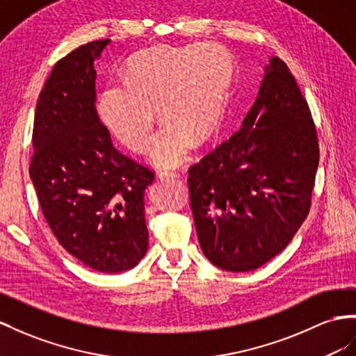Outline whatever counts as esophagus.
Wrapping results in <instances>:
<instances>
[{"instance_id":"obj_1","label":"esophagus","mask_w":356,"mask_h":356,"mask_svg":"<svg viewBox=\"0 0 356 356\" xmlns=\"http://www.w3.org/2000/svg\"><path fill=\"white\" fill-rule=\"evenodd\" d=\"M177 172L172 171V170H161L158 171V177L159 179H168V177H176Z\"/></svg>"}]
</instances>
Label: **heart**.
<instances>
[{
    "label": "heart",
    "instance_id": "obj_1",
    "mask_svg": "<svg viewBox=\"0 0 356 356\" xmlns=\"http://www.w3.org/2000/svg\"><path fill=\"white\" fill-rule=\"evenodd\" d=\"M234 61L220 44L156 47L135 56L124 69L126 86H109L99 113L115 138L135 153L152 145L158 109L165 123L152 152L158 165H176L193 144L220 132Z\"/></svg>",
    "mask_w": 356,
    "mask_h": 356
}]
</instances>
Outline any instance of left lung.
<instances>
[{"label": "left lung", "mask_w": 356, "mask_h": 356, "mask_svg": "<svg viewBox=\"0 0 356 356\" xmlns=\"http://www.w3.org/2000/svg\"><path fill=\"white\" fill-rule=\"evenodd\" d=\"M241 129L188 170L200 247L215 266L248 272L284 250L309 212L318 165L307 100L278 57Z\"/></svg>", "instance_id": "obj_1"}]
</instances>
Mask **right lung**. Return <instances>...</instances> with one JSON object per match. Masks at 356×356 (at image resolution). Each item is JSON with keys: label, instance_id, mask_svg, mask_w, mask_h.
<instances>
[{"label": "right lung", "instance_id": "obj_1", "mask_svg": "<svg viewBox=\"0 0 356 356\" xmlns=\"http://www.w3.org/2000/svg\"><path fill=\"white\" fill-rule=\"evenodd\" d=\"M108 43L81 44L52 67L35 105L30 177L61 247L117 273L147 252L144 191L154 172L118 152L97 115L95 60Z\"/></svg>", "mask_w": 356, "mask_h": 356}]
</instances>
